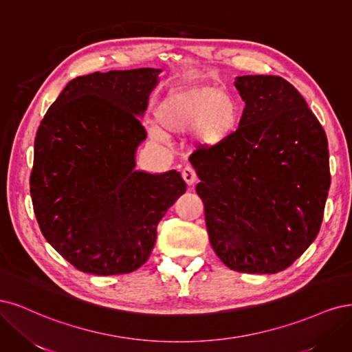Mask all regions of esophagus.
<instances>
[{"mask_svg": "<svg viewBox=\"0 0 352 352\" xmlns=\"http://www.w3.org/2000/svg\"><path fill=\"white\" fill-rule=\"evenodd\" d=\"M181 177H183V179L188 186H192L197 181V175L192 166H184L183 171H181Z\"/></svg>", "mask_w": 352, "mask_h": 352, "instance_id": "1", "label": "esophagus"}]
</instances>
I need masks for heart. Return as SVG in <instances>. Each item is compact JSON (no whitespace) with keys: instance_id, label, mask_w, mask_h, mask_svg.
I'll return each mask as SVG.
<instances>
[{"instance_id":"1","label":"heart","mask_w":352,"mask_h":352,"mask_svg":"<svg viewBox=\"0 0 352 352\" xmlns=\"http://www.w3.org/2000/svg\"><path fill=\"white\" fill-rule=\"evenodd\" d=\"M241 118L238 100L219 87L179 89L169 94L157 109V120L168 133L195 129L196 140L212 147L228 140ZM155 139H164L161 130H152Z\"/></svg>"}]
</instances>
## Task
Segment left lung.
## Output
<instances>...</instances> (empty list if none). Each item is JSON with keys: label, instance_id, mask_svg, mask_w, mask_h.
Listing matches in <instances>:
<instances>
[{"label": "left lung", "instance_id": "8db88e82", "mask_svg": "<svg viewBox=\"0 0 352 352\" xmlns=\"http://www.w3.org/2000/svg\"><path fill=\"white\" fill-rule=\"evenodd\" d=\"M245 108L228 140L190 156L210 245L243 274H278L320 231L331 187L327 139L298 90L279 76H241Z\"/></svg>", "mask_w": 352, "mask_h": 352}]
</instances>
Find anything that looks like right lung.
<instances>
[{
	"mask_svg": "<svg viewBox=\"0 0 352 352\" xmlns=\"http://www.w3.org/2000/svg\"><path fill=\"white\" fill-rule=\"evenodd\" d=\"M156 69L112 70L67 83L35 138L30 196L47 241L76 269L130 274L149 258L156 226L186 192L177 171H134L138 116Z\"/></svg>",
	"mask_w": 352,
	"mask_h": 352,
	"instance_id": "right-lung-1",
	"label": "right lung"
}]
</instances>
